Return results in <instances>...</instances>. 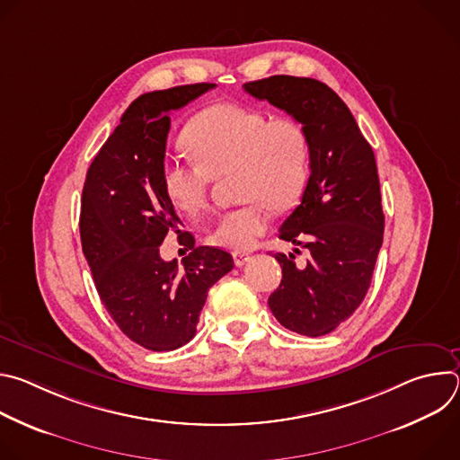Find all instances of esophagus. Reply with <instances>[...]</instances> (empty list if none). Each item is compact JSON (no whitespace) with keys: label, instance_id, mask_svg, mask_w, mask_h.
Returning a JSON list of instances; mask_svg holds the SVG:
<instances>
[{"label":"esophagus","instance_id":"34e87169","mask_svg":"<svg viewBox=\"0 0 460 460\" xmlns=\"http://www.w3.org/2000/svg\"><path fill=\"white\" fill-rule=\"evenodd\" d=\"M233 258H234V264H236L238 268H242L243 264H247V261L251 260V254H247V252H242V251H236V252L233 254Z\"/></svg>","mask_w":460,"mask_h":460}]
</instances>
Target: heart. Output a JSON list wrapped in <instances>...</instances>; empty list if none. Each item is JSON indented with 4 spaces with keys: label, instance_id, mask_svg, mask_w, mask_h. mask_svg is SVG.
Returning <instances> with one entry per match:
<instances>
[{
    "label": "heart",
    "instance_id": "1",
    "mask_svg": "<svg viewBox=\"0 0 460 460\" xmlns=\"http://www.w3.org/2000/svg\"><path fill=\"white\" fill-rule=\"evenodd\" d=\"M190 158L164 164V189L187 217L204 211L215 178L231 169L242 206L224 211L208 240L222 249L245 251L266 233L273 209H288L305 187L309 140L289 116L270 118L254 109L217 103L196 114L183 133Z\"/></svg>",
    "mask_w": 460,
    "mask_h": 460
}]
</instances>
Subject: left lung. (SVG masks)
<instances>
[{
	"instance_id": "obj_1",
	"label": "left lung",
	"mask_w": 460,
	"mask_h": 460,
	"mask_svg": "<svg viewBox=\"0 0 460 460\" xmlns=\"http://www.w3.org/2000/svg\"><path fill=\"white\" fill-rule=\"evenodd\" d=\"M243 91L291 114L309 140L311 174L279 236L311 256L300 268L293 252L275 254L282 282L268 304L288 330L322 337L355 313L371 284L384 238L375 155L348 105L318 80L280 75Z\"/></svg>"
}]
</instances>
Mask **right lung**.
<instances>
[{
  "instance_id": "obj_1",
  "label": "right lung",
  "mask_w": 460,
  "mask_h": 460,
  "mask_svg": "<svg viewBox=\"0 0 460 460\" xmlns=\"http://www.w3.org/2000/svg\"><path fill=\"white\" fill-rule=\"evenodd\" d=\"M215 87L192 84L137 98L84 183L80 236L98 295L119 330L151 351H172L194 337L209 288L234 266L227 251L194 247L192 234L180 231L162 180L169 111ZM169 230L191 249L181 267L159 256Z\"/></svg>"
}]
</instances>
